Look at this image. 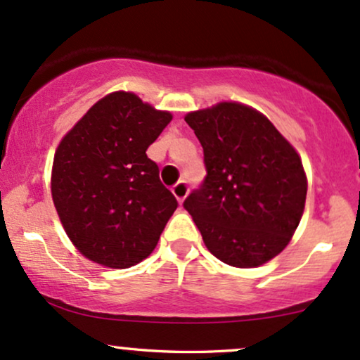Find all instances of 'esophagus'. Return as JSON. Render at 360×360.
I'll list each match as a JSON object with an SVG mask.
<instances>
[{"label": "esophagus", "mask_w": 360, "mask_h": 360, "mask_svg": "<svg viewBox=\"0 0 360 360\" xmlns=\"http://www.w3.org/2000/svg\"><path fill=\"white\" fill-rule=\"evenodd\" d=\"M171 191H172V194H174V196H176V200L179 201V203H183L184 198L188 196L189 186H188V183H186V181H179V183L172 186Z\"/></svg>", "instance_id": "esophagus-1"}]
</instances>
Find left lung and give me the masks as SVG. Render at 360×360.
<instances>
[{
  "instance_id": "obj_1",
  "label": "left lung",
  "mask_w": 360,
  "mask_h": 360,
  "mask_svg": "<svg viewBox=\"0 0 360 360\" xmlns=\"http://www.w3.org/2000/svg\"><path fill=\"white\" fill-rule=\"evenodd\" d=\"M203 147L206 176L183 206L221 262L257 267L288 245L307 201L300 155L259 111L220 103L184 118Z\"/></svg>"
}]
</instances>
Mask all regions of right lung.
Returning <instances> with one entry per match:
<instances>
[{
    "label": "right lung",
    "mask_w": 360,
    "mask_h": 360,
    "mask_svg": "<svg viewBox=\"0 0 360 360\" xmlns=\"http://www.w3.org/2000/svg\"><path fill=\"white\" fill-rule=\"evenodd\" d=\"M171 120L118 91L91 106L57 147L52 200L65 233L89 260L127 269L155 249L177 200L146 150Z\"/></svg>",
    "instance_id": "right-lung-1"
}]
</instances>
